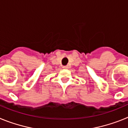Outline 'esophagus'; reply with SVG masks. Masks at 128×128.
I'll return each instance as SVG.
<instances>
[{"instance_id": "34e87169", "label": "esophagus", "mask_w": 128, "mask_h": 128, "mask_svg": "<svg viewBox=\"0 0 128 128\" xmlns=\"http://www.w3.org/2000/svg\"><path fill=\"white\" fill-rule=\"evenodd\" d=\"M63 68H65V69H67V68H69V66H68V65H66V66H63Z\"/></svg>"}]
</instances>
